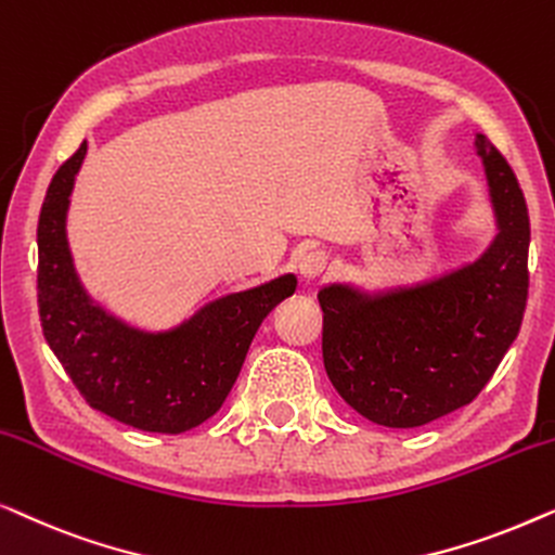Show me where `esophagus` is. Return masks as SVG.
I'll use <instances>...</instances> for the list:
<instances>
[{
  "label": "esophagus",
  "mask_w": 555,
  "mask_h": 555,
  "mask_svg": "<svg viewBox=\"0 0 555 555\" xmlns=\"http://www.w3.org/2000/svg\"><path fill=\"white\" fill-rule=\"evenodd\" d=\"M326 263H330V256L324 251H307L299 259V274L304 279H317L326 271Z\"/></svg>",
  "instance_id": "esophagus-1"
}]
</instances>
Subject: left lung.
Listing matches in <instances>:
<instances>
[{"label": "left lung", "mask_w": 555, "mask_h": 555, "mask_svg": "<svg viewBox=\"0 0 555 555\" xmlns=\"http://www.w3.org/2000/svg\"><path fill=\"white\" fill-rule=\"evenodd\" d=\"M498 236L470 267L427 284L366 296L319 292L322 354L349 408L382 427H420L470 404L518 337L528 301V206L508 160L475 138Z\"/></svg>", "instance_id": "1"}]
</instances>
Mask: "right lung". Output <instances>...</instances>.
I'll return each mask as SVG.
<instances>
[{"instance_id": "1", "label": "right lung", "mask_w": 555, "mask_h": 555, "mask_svg": "<svg viewBox=\"0 0 555 555\" xmlns=\"http://www.w3.org/2000/svg\"><path fill=\"white\" fill-rule=\"evenodd\" d=\"M88 143L52 176L37 223V304L44 339L92 410L145 433L178 435L216 415L256 330L296 279L279 276L210 301L170 332L147 334L90 301L69 259L65 216Z\"/></svg>"}]
</instances>
